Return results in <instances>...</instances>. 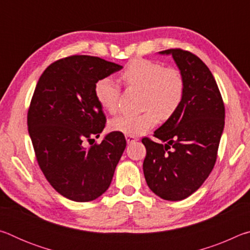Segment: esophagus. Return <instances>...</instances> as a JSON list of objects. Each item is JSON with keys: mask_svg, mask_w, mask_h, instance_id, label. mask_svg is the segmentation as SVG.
<instances>
[{"mask_svg": "<svg viewBox=\"0 0 250 250\" xmlns=\"http://www.w3.org/2000/svg\"><path fill=\"white\" fill-rule=\"evenodd\" d=\"M125 140L128 143H132L134 141H138V138L134 135H125Z\"/></svg>", "mask_w": 250, "mask_h": 250, "instance_id": "34e87169", "label": "esophagus"}]
</instances>
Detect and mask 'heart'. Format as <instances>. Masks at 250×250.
I'll return each mask as SVG.
<instances>
[{
    "label": "heart",
    "instance_id": "b5f03b06",
    "mask_svg": "<svg viewBox=\"0 0 250 250\" xmlns=\"http://www.w3.org/2000/svg\"><path fill=\"white\" fill-rule=\"evenodd\" d=\"M130 87L145 91L140 115L125 113L110 121V128L125 135H139L153 128L160 119L171 118L180 108L185 94V79L181 71L173 67H164L158 62L133 59L121 75ZM95 96L99 104L110 113L119 110L121 89L111 77L99 79L95 84Z\"/></svg>",
    "mask_w": 250,
    "mask_h": 250
}]
</instances>
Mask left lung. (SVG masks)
Listing matches in <instances>:
<instances>
[{
    "label": "left lung",
    "instance_id": "obj_1",
    "mask_svg": "<svg viewBox=\"0 0 250 250\" xmlns=\"http://www.w3.org/2000/svg\"><path fill=\"white\" fill-rule=\"evenodd\" d=\"M185 79L180 108L154 137L143 138L146 149L143 173L146 184L167 201H181L196 192L210 174L217 159L225 125V107L214 76L196 55L167 49Z\"/></svg>",
    "mask_w": 250,
    "mask_h": 250
}]
</instances>
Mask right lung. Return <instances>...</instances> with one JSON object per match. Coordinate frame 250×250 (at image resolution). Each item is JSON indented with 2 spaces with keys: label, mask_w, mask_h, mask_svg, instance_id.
I'll list each match as a JSON object with an SVG mask.
<instances>
[{
  "label": "right lung",
  "mask_w": 250,
  "mask_h": 250,
  "mask_svg": "<svg viewBox=\"0 0 250 250\" xmlns=\"http://www.w3.org/2000/svg\"><path fill=\"white\" fill-rule=\"evenodd\" d=\"M122 66L103 58L74 55L50 64L39 79L27 113L28 133L46 180L68 200L89 202L107 191L125 149L121 132L105 125L95 84Z\"/></svg>",
  "instance_id": "1"
}]
</instances>
